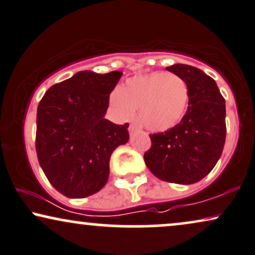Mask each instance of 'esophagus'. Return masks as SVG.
<instances>
[{
    "instance_id": "esophagus-1",
    "label": "esophagus",
    "mask_w": 255,
    "mask_h": 255,
    "mask_svg": "<svg viewBox=\"0 0 255 255\" xmlns=\"http://www.w3.org/2000/svg\"><path fill=\"white\" fill-rule=\"evenodd\" d=\"M137 129H138V128H137L136 126H135V125H130L129 127H128V130H129V133H130V134L135 133V131H136Z\"/></svg>"
}]
</instances>
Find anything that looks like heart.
Instances as JSON below:
<instances>
[{
  "label": "heart",
  "instance_id": "b5f03b06",
  "mask_svg": "<svg viewBox=\"0 0 255 255\" xmlns=\"http://www.w3.org/2000/svg\"><path fill=\"white\" fill-rule=\"evenodd\" d=\"M188 87L182 77L173 73L153 72L128 79L114 90L109 102L118 119H137L147 129L166 131L175 127L188 106Z\"/></svg>",
  "mask_w": 255,
  "mask_h": 255
}]
</instances>
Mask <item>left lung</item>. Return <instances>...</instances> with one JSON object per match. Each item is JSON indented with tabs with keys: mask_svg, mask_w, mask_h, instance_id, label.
<instances>
[{
	"mask_svg": "<svg viewBox=\"0 0 255 255\" xmlns=\"http://www.w3.org/2000/svg\"><path fill=\"white\" fill-rule=\"evenodd\" d=\"M189 93L182 120L165 133L150 135L144 162L162 181L191 185L204 179L220 159L226 140V105L217 82L195 67L173 64Z\"/></svg>",
	"mask_w": 255,
	"mask_h": 255,
	"instance_id": "1",
	"label": "left lung"
}]
</instances>
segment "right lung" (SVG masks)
Returning a JSON list of instances; mask_svg holds the SVG:
<instances>
[{"instance_id":"add662e5","label":"right lung","mask_w":255,"mask_h":255,"mask_svg":"<svg viewBox=\"0 0 255 255\" xmlns=\"http://www.w3.org/2000/svg\"><path fill=\"white\" fill-rule=\"evenodd\" d=\"M121 76L118 70H82L50 87L38 104L37 159L51 186L64 196L98 193L108 181L112 153L129 140V125L105 119Z\"/></svg>"}]
</instances>
